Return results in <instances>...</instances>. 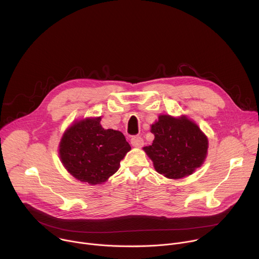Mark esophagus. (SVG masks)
<instances>
[{
	"label": "esophagus",
	"instance_id": "esophagus-1",
	"mask_svg": "<svg viewBox=\"0 0 259 259\" xmlns=\"http://www.w3.org/2000/svg\"><path fill=\"white\" fill-rule=\"evenodd\" d=\"M130 142H131L132 146H134V147H141L143 145V139L141 137H139V136L132 137Z\"/></svg>",
	"mask_w": 259,
	"mask_h": 259
}]
</instances>
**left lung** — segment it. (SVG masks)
I'll return each instance as SVG.
<instances>
[{
    "mask_svg": "<svg viewBox=\"0 0 259 259\" xmlns=\"http://www.w3.org/2000/svg\"><path fill=\"white\" fill-rule=\"evenodd\" d=\"M155 139L143 151L155 170L169 179L192 175L207 157L208 138L200 127L187 116L160 115L151 126Z\"/></svg>",
    "mask_w": 259,
    "mask_h": 259,
    "instance_id": "obj_1",
    "label": "left lung"
}]
</instances>
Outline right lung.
I'll use <instances>...</instances> for the list:
<instances>
[{
  "mask_svg": "<svg viewBox=\"0 0 259 259\" xmlns=\"http://www.w3.org/2000/svg\"><path fill=\"white\" fill-rule=\"evenodd\" d=\"M100 121L101 117L76 121L65 130L59 142L63 167L90 186L101 184L114 175L131 150L122 132L102 128Z\"/></svg>",
  "mask_w": 259,
  "mask_h": 259,
  "instance_id": "add662e5",
  "label": "right lung"
}]
</instances>
